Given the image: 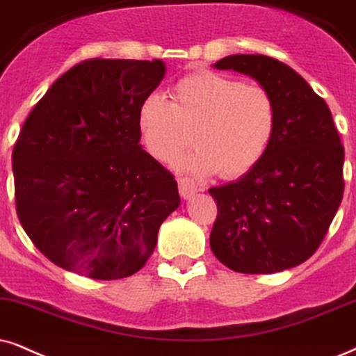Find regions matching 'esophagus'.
Here are the masks:
<instances>
[{
	"mask_svg": "<svg viewBox=\"0 0 356 356\" xmlns=\"http://www.w3.org/2000/svg\"><path fill=\"white\" fill-rule=\"evenodd\" d=\"M179 192H181L184 199H188V197H192L197 192L195 182L188 177H179Z\"/></svg>",
	"mask_w": 356,
	"mask_h": 356,
	"instance_id": "34e87169",
	"label": "esophagus"
}]
</instances>
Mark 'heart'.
<instances>
[{
  "mask_svg": "<svg viewBox=\"0 0 356 356\" xmlns=\"http://www.w3.org/2000/svg\"><path fill=\"white\" fill-rule=\"evenodd\" d=\"M170 100L151 93L138 110L146 151L170 163L191 145L197 149L177 161L193 174L217 170L223 179L248 174L266 154L276 128L271 93L256 83L211 70L192 72L172 85Z\"/></svg>",
  "mask_w": 356,
  "mask_h": 356,
  "instance_id": "b5f03b06",
  "label": "heart"
}]
</instances>
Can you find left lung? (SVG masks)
<instances>
[{
    "label": "left lung",
    "instance_id": "left-lung-1",
    "mask_svg": "<svg viewBox=\"0 0 356 356\" xmlns=\"http://www.w3.org/2000/svg\"><path fill=\"white\" fill-rule=\"evenodd\" d=\"M258 80L276 105L266 154L240 181L209 188L217 204L210 248L236 273L271 274L307 261L343 197V145L327 103L289 65L263 54L215 64Z\"/></svg>",
    "mask_w": 356,
    "mask_h": 356
}]
</instances>
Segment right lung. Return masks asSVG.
<instances>
[{
  "label": "right lung",
  "instance_id": "add662e5",
  "mask_svg": "<svg viewBox=\"0 0 356 356\" xmlns=\"http://www.w3.org/2000/svg\"><path fill=\"white\" fill-rule=\"evenodd\" d=\"M164 74L159 58H87L22 124L13 149L17 218L58 268L102 281L131 276L181 204L174 175L139 146V105Z\"/></svg>",
  "mask_w": 356,
  "mask_h": 356
}]
</instances>
